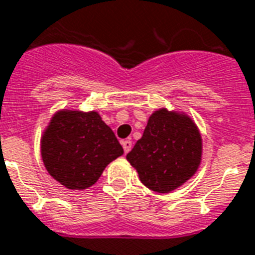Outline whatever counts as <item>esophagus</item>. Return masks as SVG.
<instances>
[{
  "label": "esophagus",
  "instance_id": "obj_1",
  "mask_svg": "<svg viewBox=\"0 0 255 255\" xmlns=\"http://www.w3.org/2000/svg\"><path fill=\"white\" fill-rule=\"evenodd\" d=\"M122 145H123V148H124V152H126V153H128V152L131 151L132 141L131 140H123V141H122Z\"/></svg>",
  "mask_w": 255,
  "mask_h": 255
}]
</instances>
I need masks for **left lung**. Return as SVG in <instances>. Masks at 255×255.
<instances>
[{"label":"left lung","instance_id":"1","mask_svg":"<svg viewBox=\"0 0 255 255\" xmlns=\"http://www.w3.org/2000/svg\"><path fill=\"white\" fill-rule=\"evenodd\" d=\"M201 157V133L194 120L185 112L163 107L152 112L127 161L148 189L169 193L193 177Z\"/></svg>","mask_w":255,"mask_h":255}]
</instances>
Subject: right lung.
Segmentation results:
<instances>
[{"label": "right lung", "instance_id": "add662e5", "mask_svg": "<svg viewBox=\"0 0 255 255\" xmlns=\"http://www.w3.org/2000/svg\"><path fill=\"white\" fill-rule=\"evenodd\" d=\"M123 147L96 111L63 108L51 116L41 137V155L54 180L71 190L95 184Z\"/></svg>", "mask_w": 255, "mask_h": 255}]
</instances>
